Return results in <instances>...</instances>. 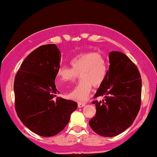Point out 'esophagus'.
I'll return each instance as SVG.
<instances>
[{"label": "esophagus", "mask_w": 157, "mask_h": 157, "mask_svg": "<svg viewBox=\"0 0 157 157\" xmlns=\"http://www.w3.org/2000/svg\"><path fill=\"white\" fill-rule=\"evenodd\" d=\"M86 102H78V108H82L86 105Z\"/></svg>", "instance_id": "34e87169"}]
</instances>
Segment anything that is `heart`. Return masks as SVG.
Instances as JSON below:
<instances>
[{"instance_id":"1","label":"heart","mask_w":157,"mask_h":157,"mask_svg":"<svg viewBox=\"0 0 157 157\" xmlns=\"http://www.w3.org/2000/svg\"><path fill=\"white\" fill-rule=\"evenodd\" d=\"M70 65L71 68L61 66L57 68V82L64 84L74 80L79 75L80 81L67 96L76 101H85L91 92L92 85L97 87L105 80L107 73L106 61L100 54L86 52L71 59Z\"/></svg>"}]
</instances>
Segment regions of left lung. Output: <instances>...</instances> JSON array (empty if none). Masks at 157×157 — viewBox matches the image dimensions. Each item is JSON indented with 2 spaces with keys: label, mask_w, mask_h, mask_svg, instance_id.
I'll return each mask as SVG.
<instances>
[{
  "label": "left lung",
  "mask_w": 157,
  "mask_h": 157,
  "mask_svg": "<svg viewBox=\"0 0 157 157\" xmlns=\"http://www.w3.org/2000/svg\"><path fill=\"white\" fill-rule=\"evenodd\" d=\"M109 68L94 97L96 114L89 122L90 127L102 136H117L132 125L141 104L142 80L138 68L125 54L111 52Z\"/></svg>",
  "instance_id": "left-lung-1"
}]
</instances>
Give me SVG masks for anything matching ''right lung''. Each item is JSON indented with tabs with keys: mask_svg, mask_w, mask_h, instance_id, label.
I'll list each match as a JSON object with an SVG mask.
<instances>
[{
	"mask_svg": "<svg viewBox=\"0 0 157 157\" xmlns=\"http://www.w3.org/2000/svg\"><path fill=\"white\" fill-rule=\"evenodd\" d=\"M61 54L55 44L41 46L26 57L14 82L15 110L22 123L41 136L63 130L77 109L73 100L58 97L55 86Z\"/></svg>",
	"mask_w": 157,
	"mask_h": 157,
	"instance_id": "obj_1",
	"label": "right lung"
}]
</instances>
